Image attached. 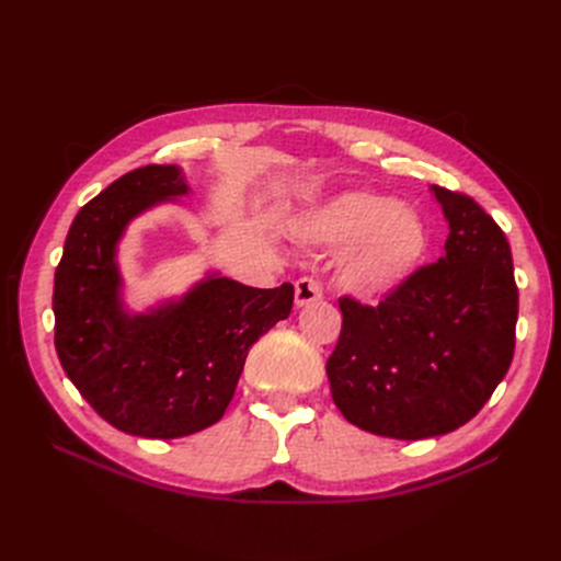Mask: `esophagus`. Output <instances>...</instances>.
Here are the masks:
<instances>
[{
    "instance_id": "34e87169",
    "label": "esophagus",
    "mask_w": 561,
    "mask_h": 561,
    "mask_svg": "<svg viewBox=\"0 0 561 561\" xmlns=\"http://www.w3.org/2000/svg\"><path fill=\"white\" fill-rule=\"evenodd\" d=\"M322 299V285L311 278V276H304L295 283V304L297 307H307V304H313Z\"/></svg>"
}]
</instances>
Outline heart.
I'll use <instances>...</instances> for the list:
<instances>
[{
  "mask_svg": "<svg viewBox=\"0 0 561 561\" xmlns=\"http://www.w3.org/2000/svg\"><path fill=\"white\" fill-rule=\"evenodd\" d=\"M316 248L344 250L336 280L346 293L381 299L407 283L428 248L423 219L400 201L375 192H348L318 208L301 227Z\"/></svg>",
  "mask_w": 561,
  "mask_h": 561,
  "instance_id": "heart-1",
  "label": "heart"
}]
</instances>
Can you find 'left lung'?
Masks as SVG:
<instances>
[{
  "label": "left lung",
  "mask_w": 561,
  "mask_h": 561,
  "mask_svg": "<svg viewBox=\"0 0 561 561\" xmlns=\"http://www.w3.org/2000/svg\"><path fill=\"white\" fill-rule=\"evenodd\" d=\"M449 222L445 254L379 307L339 299L328 360L332 400L367 433L423 439L478 414L515 353L517 285L505 233L470 196L433 184Z\"/></svg>",
  "instance_id": "left-lung-1"
}]
</instances>
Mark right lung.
<instances>
[{
  "mask_svg": "<svg viewBox=\"0 0 561 561\" xmlns=\"http://www.w3.org/2000/svg\"><path fill=\"white\" fill-rule=\"evenodd\" d=\"M190 194L178 165H145L83 206L56 268V351L65 375L114 428L173 439L225 416L250 346L293 311L295 287L208 274L180 299L128 313L116 248L157 203Z\"/></svg>",
  "mask_w": 561,
  "mask_h": 561,
  "instance_id": "1",
  "label": "right lung"
}]
</instances>
